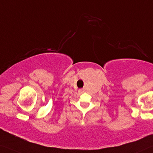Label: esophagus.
Wrapping results in <instances>:
<instances>
[{
    "label": "esophagus",
    "instance_id": "esophagus-1",
    "mask_svg": "<svg viewBox=\"0 0 153 153\" xmlns=\"http://www.w3.org/2000/svg\"><path fill=\"white\" fill-rule=\"evenodd\" d=\"M79 92L80 93H83L84 92V90L82 89V88H81V89H79Z\"/></svg>",
    "mask_w": 153,
    "mask_h": 153
}]
</instances>
